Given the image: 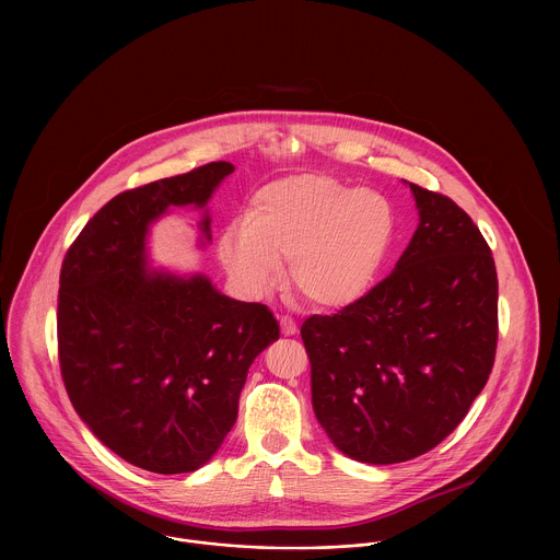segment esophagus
Segmentation results:
<instances>
[{"label": "esophagus", "instance_id": "34e87169", "mask_svg": "<svg viewBox=\"0 0 560 560\" xmlns=\"http://www.w3.org/2000/svg\"><path fill=\"white\" fill-rule=\"evenodd\" d=\"M280 325H282V334H284V336H293V334H298V323L291 319L289 315H284V317L280 319Z\"/></svg>", "mask_w": 560, "mask_h": 560}]
</instances>
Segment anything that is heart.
<instances>
[{
  "instance_id": "b5f03b06",
  "label": "heart",
  "mask_w": 560,
  "mask_h": 560,
  "mask_svg": "<svg viewBox=\"0 0 560 560\" xmlns=\"http://www.w3.org/2000/svg\"><path fill=\"white\" fill-rule=\"evenodd\" d=\"M395 235L390 202L323 174L267 185L252 218L229 222L218 254L231 278L252 295L276 289L291 260L298 293L323 308L360 300L380 273Z\"/></svg>"
}]
</instances>
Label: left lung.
<instances>
[{
	"instance_id": "8db88e82",
	"label": "left lung",
	"mask_w": 560,
	"mask_h": 560,
	"mask_svg": "<svg viewBox=\"0 0 560 560\" xmlns=\"http://www.w3.org/2000/svg\"><path fill=\"white\" fill-rule=\"evenodd\" d=\"M409 187L420 224L395 271L300 329L320 427L364 464H400L435 448L466 418L495 360L491 249L457 202Z\"/></svg>"
}]
</instances>
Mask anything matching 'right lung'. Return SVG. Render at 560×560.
Returning <instances> with one entry per match:
<instances>
[{
	"instance_id": "1",
	"label": "right lung",
	"mask_w": 560,
	"mask_h": 560,
	"mask_svg": "<svg viewBox=\"0 0 560 560\" xmlns=\"http://www.w3.org/2000/svg\"><path fill=\"white\" fill-rule=\"evenodd\" d=\"M233 170L211 161L114 196L62 260L58 360L69 399L109 451L149 472H191L213 457L249 364L280 338L262 304L231 300L202 276L144 271L149 224L167 207H205Z\"/></svg>"
}]
</instances>
